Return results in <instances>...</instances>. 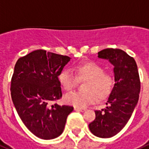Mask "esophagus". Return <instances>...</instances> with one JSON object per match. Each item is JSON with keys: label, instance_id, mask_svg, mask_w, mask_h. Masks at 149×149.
<instances>
[{"label": "esophagus", "instance_id": "esophagus-1", "mask_svg": "<svg viewBox=\"0 0 149 149\" xmlns=\"http://www.w3.org/2000/svg\"><path fill=\"white\" fill-rule=\"evenodd\" d=\"M74 110H75V111H78V112H84V111H85V109H83V108H77V107H74Z\"/></svg>", "mask_w": 149, "mask_h": 149}]
</instances>
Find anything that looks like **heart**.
Masks as SVG:
<instances>
[{"mask_svg": "<svg viewBox=\"0 0 149 149\" xmlns=\"http://www.w3.org/2000/svg\"><path fill=\"white\" fill-rule=\"evenodd\" d=\"M65 68L58 74L61 85L66 90L75 87L78 80L86 81L84 86L85 93L71 92L64 95V102L77 108H85L97 101L105 100L111 93L114 79L109 74L105 73L104 68L96 62L88 61L80 64L74 68Z\"/></svg>", "mask_w": 149, "mask_h": 149, "instance_id": "b5f03b06", "label": "heart"}]
</instances>
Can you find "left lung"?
Masks as SVG:
<instances>
[{
    "label": "left lung",
    "mask_w": 149,
    "mask_h": 149,
    "mask_svg": "<svg viewBox=\"0 0 149 149\" xmlns=\"http://www.w3.org/2000/svg\"><path fill=\"white\" fill-rule=\"evenodd\" d=\"M98 57L113 65L115 84L102 110H95V119L89 130L99 138H111L124 128L131 118L139 99L140 78L135 61L120 49H102Z\"/></svg>",
    "instance_id": "1"
}]
</instances>
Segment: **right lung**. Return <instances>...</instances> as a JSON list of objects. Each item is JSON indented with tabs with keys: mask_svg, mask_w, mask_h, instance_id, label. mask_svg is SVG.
<instances>
[{
	"mask_svg": "<svg viewBox=\"0 0 149 149\" xmlns=\"http://www.w3.org/2000/svg\"><path fill=\"white\" fill-rule=\"evenodd\" d=\"M71 58L37 49L16 62L11 94L18 116L32 133L45 140L54 139L64 131L70 106L52 104L62 96L58 74Z\"/></svg>",
	"mask_w": 149,
	"mask_h": 149,
	"instance_id": "obj_1",
	"label": "right lung"
}]
</instances>
